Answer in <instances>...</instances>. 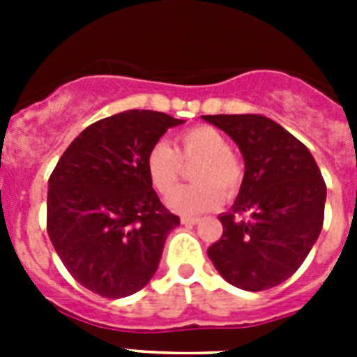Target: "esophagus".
<instances>
[{"label": "esophagus", "mask_w": 357, "mask_h": 357, "mask_svg": "<svg viewBox=\"0 0 357 357\" xmlns=\"http://www.w3.org/2000/svg\"><path fill=\"white\" fill-rule=\"evenodd\" d=\"M181 222L184 223V225H197L198 222H200V218H191V216H182Z\"/></svg>", "instance_id": "esophagus-1"}]
</instances>
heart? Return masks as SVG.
<instances>
[{"instance_id": "b5f03b06", "label": "heart", "mask_w": 357, "mask_h": 357, "mask_svg": "<svg viewBox=\"0 0 357 357\" xmlns=\"http://www.w3.org/2000/svg\"><path fill=\"white\" fill-rule=\"evenodd\" d=\"M185 164H195V185L176 191L168 200L175 213L202 214L216 209L223 197H234L241 188L245 168L230 151L229 139L207 125L188 128L176 135V151L166 143H155L148 150L144 168L157 193L168 197L178 188Z\"/></svg>"}]
</instances>
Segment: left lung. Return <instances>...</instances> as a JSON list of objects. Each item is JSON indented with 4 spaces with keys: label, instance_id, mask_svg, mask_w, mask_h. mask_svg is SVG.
Listing matches in <instances>:
<instances>
[{
    "label": "left lung",
    "instance_id": "8db88e82",
    "mask_svg": "<svg viewBox=\"0 0 357 357\" xmlns=\"http://www.w3.org/2000/svg\"><path fill=\"white\" fill-rule=\"evenodd\" d=\"M232 137L245 176L222 238L207 248L220 275L236 288L263 291L301 268L324 225L327 188L311 151L261 114L202 116ZM245 215V218H239Z\"/></svg>",
    "mask_w": 357,
    "mask_h": 357
}]
</instances>
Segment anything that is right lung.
I'll use <instances>...</instances> for the list:
<instances>
[{"instance_id":"1","label":"right lung","mask_w":357,"mask_h":357,"mask_svg":"<svg viewBox=\"0 0 357 357\" xmlns=\"http://www.w3.org/2000/svg\"><path fill=\"white\" fill-rule=\"evenodd\" d=\"M155 110H125L85 128L48 181V236L73 279L105 298L139 291L181 218L160 204L144 168L168 128Z\"/></svg>"}]
</instances>
